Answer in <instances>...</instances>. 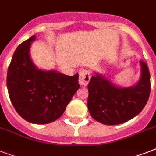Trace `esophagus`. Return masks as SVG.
<instances>
[{
  "instance_id": "34e87169",
  "label": "esophagus",
  "mask_w": 156,
  "mask_h": 156,
  "mask_svg": "<svg viewBox=\"0 0 156 156\" xmlns=\"http://www.w3.org/2000/svg\"><path fill=\"white\" fill-rule=\"evenodd\" d=\"M90 74L88 70H83L81 72L80 76H79V84L80 86L86 87L87 86L88 83L90 82Z\"/></svg>"
}]
</instances>
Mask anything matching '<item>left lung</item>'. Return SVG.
<instances>
[{"label":"left lung","instance_id":"left-lung-1","mask_svg":"<svg viewBox=\"0 0 156 156\" xmlns=\"http://www.w3.org/2000/svg\"><path fill=\"white\" fill-rule=\"evenodd\" d=\"M141 77L134 86L121 87L95 73L88 84L87 107L90 116L104 125L113 126L129 121L140 113L151 92L147 65L140 61Z\"/></svg>","mask_w":156,"mask_h":156}]
</instances>
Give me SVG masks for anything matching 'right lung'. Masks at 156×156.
Returning a JSON list of instances; mask_svg holds the SVG:
<instances>
[{"mask_svg": "<svg viewBox=\"0 0 156 156\" xmlns=\"http://www.w3.org/2000/svg\"><path fill=\"white\" fill-rule=\"evenodd\" d=\"M35 39L33 35L15 50L7 72V88L17 112L30 123L44 125L63 114L79 88V75L38 69L30 56Z\"/></svg>", "mask_w": 156, "mask_h": 156, "instance_id": "obj_1", "label": "right lung"}]
</instances>
